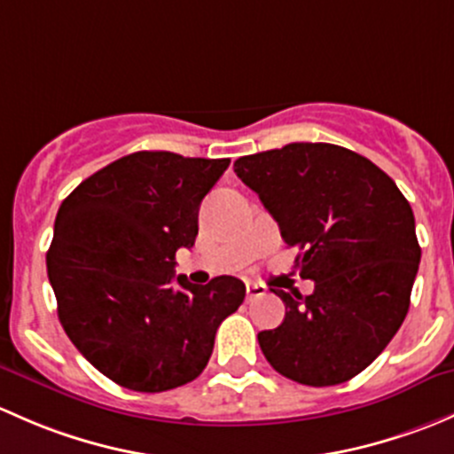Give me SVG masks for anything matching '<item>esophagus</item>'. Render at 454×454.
<instances>
[{"mask_svg": "<svg viewBox=\"0 0 454 454\" xmlns=\"http://www.w3.org/2000/svg\"><path fill=\"white\" fill-rule=\"evenodd\" d=\"M266 293V288L262 286V284H255V282H249L247 284V299H255V297H262Z\"/></svg>", "mask_w": 454, "mask_h": 454, "instance_id": "34e87169", "label": "esophagus"}]
</instances>
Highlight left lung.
<instances>
[{
	"mask_svg": "<svg viewBox=\"0 0 454 454\" xmlns=\"http://www.w3.org/2000/svg\"><path fill=\"white\" fill-rule=\"evenodd\" d=\"M233 172L260 196L284 242L297 247L315 293H273L286 306L258 334L275 372L308 387L349 380L400 330L422 249L398 185L376 163L334 144H288L236 159Z\"/></svg>",
	"mask_w": 454,
	"mask_h": 454,
	"instance_id": "left-lung-1",
	"label": "left lung"
}]
</instances>
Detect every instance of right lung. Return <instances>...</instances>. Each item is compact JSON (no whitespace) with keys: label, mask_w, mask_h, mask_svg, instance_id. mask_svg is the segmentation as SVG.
Wrapping results in <instances>:
<instances>
[{"label":"right lung","mask_w":454,"mask_h":454,"mask_svg":"<svg viewBox=\"0 0 454 454\" xmlns=\"http://www.w3.org/2000/svg\"><path fill=\"white\" fill-rule=\"evenodd\" d=\"M229 159L142 151L109 163L60 203L48 278L69 340L98 372L144 394L192 382L218 325L245 299L231 275L205 286L175 279L192 247L199 205Z\"/></svg>","instance_id":"1"}]
</instances>
